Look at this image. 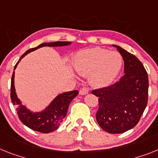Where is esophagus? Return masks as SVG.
Masks as SVG:
<instances>
[{"label":"esophagus","mask_w":158,"mask_h":158,"mask_svg":"<svg viewBox=\"0 0 158 158\" xmlns=\"http://www.w3.org/2000/svg\"><path fill=\"white\" fill-rule=\"evenodd\" d=\"M88 92H89V90H88V88H87V87H83V88H81V89L79 90V94L82 95H87Z\"/></svg>","instance_id":"obj_1"}]
</instances>
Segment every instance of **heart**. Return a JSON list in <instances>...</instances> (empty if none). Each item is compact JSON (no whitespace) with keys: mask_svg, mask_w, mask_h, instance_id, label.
Wrapping results in <instances>:
<instances>
[{"mask_svg":"<svg viewBox=\"0 0 158 158\" xmlns=\"http://www.w3.org/2000/svg\"><path fill=\"white\" fill-rule=\"evenodd\" d=\"M123 60L116 51L106 49H86L77 53L74 67L80 75H91V82L95 87L109 85L116 79L122 67Z\"/></svg>","mask_w":158,"mask_h":158,"instance_id":"heart-1","label":"heart"}]
</instances>
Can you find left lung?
Segmentation results:
<instances>
[{
	"instance_id": "left-lung-1",
	"label": "left lung",
	"mask_w": 158,
	"mask_h": 158,
	"mask_svg": "<svg viewBox=\"0 0 158 158\" xmlns=\"http://www.w3.org/2000/svg\"><path fill=\"white\" fill-rule=\"evenodd\" d=\"M116 47L124 62V75L108 87L93 90L99 97L96 120L109 133H122L137 124L148 103L149 78L144 66L135 55Z\"/></svg>"
}]
</instances>
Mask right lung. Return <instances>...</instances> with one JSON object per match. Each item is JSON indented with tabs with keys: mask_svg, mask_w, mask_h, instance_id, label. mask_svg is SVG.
<instances>
[{
	"mask_svg": "<svg viewBox=\"0 0 158 158\" xmlns=\"http://www.w3.org/2000/svg\"><path fill=\"white\" fill-rule=\"evenodd\" d=\"M71 44V42H55L42 43L35 48H31L28 50L26 53L22 54L18 62L14 67L16 69L19 62L22 58L26 56L29 53L34 51L38 48L43 46H64ZM79 91L77 90L71 91H67L64 93L59 94L53 99L44 110L38 112H33L28 109L26 106L22 104V102L18 98L14 87V71L13 73L11 79V96L12 103L17 107V112L20 120L28 128L32 130L38 131L42 133H49L56 130L59 128L60 124L63 121L67 113L68 107L72 101L73 99L77 96Z\"/></svg>",
	"mask_w": 158,
	"mask_h": 158,
	"instance_id": "1",
	"label": "right lung"
}]
</instances>
